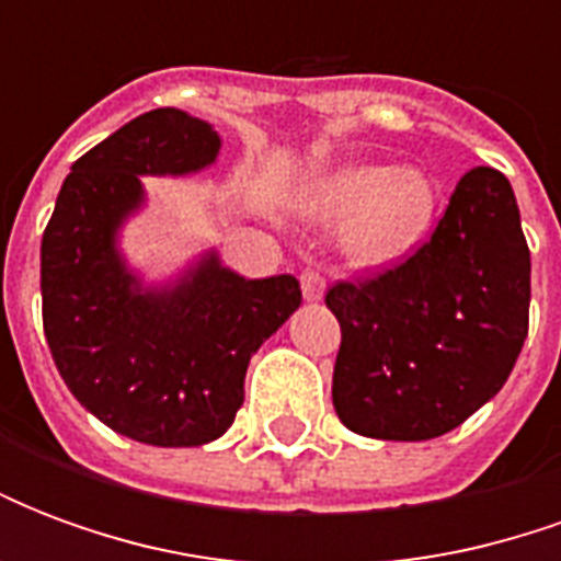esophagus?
I'll use <instances>...</instances> for the list:
<instances>
[{
	"instance_id": "34e87169",
	"label": "esophagus",
	"mask_w": 561,
	"mask_h": 561,
	"mask_svg": "<svg viewBox=\"0 0 561 561\" xmlns=\"http://www.w3.org/2000/svg\"><path fill=\"white\" fill-rule=\"evenodd\" d=\"M300 288H304L306 300H309V304H316V300L324 297V276H321L318 270L306 267L304 273H300Z\"/></svg>"
}]
</instances>
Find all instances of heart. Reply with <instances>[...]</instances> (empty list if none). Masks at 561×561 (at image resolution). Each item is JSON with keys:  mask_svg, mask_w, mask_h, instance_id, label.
Masks as SVG:
<instances>
[{"mask_svg": "<svg viewBox=\"0 0 561 561\" xmlns=\"http://www.w3.org/2000/svg\"><path fill=\"white\" fill-rule=\"evenodd\" d=\"M435 185L423 171L390 164L345 168L316 192L324 219L352 221L348 252L364 264H385L405 255L435 213Z\"/></svg>", "mask_w": 561, "mask_h": 561, "instance_id": "1", "label": "heart"}]
</instances>
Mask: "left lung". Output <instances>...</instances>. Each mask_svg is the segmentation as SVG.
<instances>
[{"instance_id": "1", "label": "left lung", "mask_w": 561, "mask_h": 561, "mask_svg": "<svg viewBox=\"0 0 561 561\" xmlns=\"http://www.w3.org/2000/svg\"><path fill=\"white\" fill-rule=\"evenodd\" d=\"M531 257L514 188L471 168L433 237L397 267L330 285L333 405L352 433L426 442L493 400L529 333Z\"/></svg>"}]
</instances>
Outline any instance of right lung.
I'll use <instances>...</instances> for the list:
<instances>
[{"mask_svg": "<svg viewBox=\"0 0 561 561\" xmlns=\"http://www.w3.org/2000/svg\"><path fill=\"white\" fill-rule=\"evenodd\" d=\"M209 123L140 114L71 164L42 237L44 336L75 400L114 433L156 447L219 438L243 405L252 354L300 306L294 276L243 279L209 252L149 291L116 231L144 204L140 176L192 173L219 156Z\"/></svg>", "mask_w": 561, "mask_h": 561, "instance_id": "right-lung-1", "label": "right lung"}]
</instances>
